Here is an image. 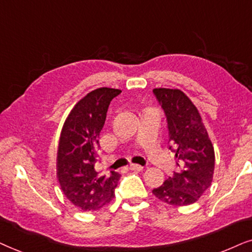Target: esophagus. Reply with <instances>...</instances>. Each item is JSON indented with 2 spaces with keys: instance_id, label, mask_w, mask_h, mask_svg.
<instances>
[{
  "instance_id": "1",
  "label": "esophagus",
  "mask_w": 252,
  "mask_h": 252,
  "mask_svg": "<svg viewBox=\"0 0 252 252\" xmlns=\"http://www.w3.org/2000/svg\"><path fill=\"white\" fill-rule=\"evenodd\" d=\"M129 168L131 170H136V172H143V170H144V167L139 166V165H135V163H131Z\"/></svg>"
}]
</instances>
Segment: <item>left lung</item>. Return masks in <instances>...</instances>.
Masks as SVG:
<instances>
[{
    "mask_svg": "<svg viewBox=\"0 0 252 252\" xmlns=\"http://www.w3.org/2000/svg\"><path fill=\"white\" fill-rule=\"evenodd\" d=\"M165 113L169 149L175 153L177 172L152 192L174 206L190 205L209 189L214 173V149L198 109L177 89H154Z\"/></svg>",
    "mask_w": 252,
    "mask_h": 252,
    "instance_id": "left-lung-1",
    "label": "left lung"
}]
</instances>
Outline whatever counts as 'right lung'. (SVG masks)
<instances>
[{"label": "right lung", "mask_w": 252, "mask_h": 252, "mask_svg": "<svg viewBox=\"0 0 252 252\" xmlns=\"http://www.w3.org/2000/svg\"><path fill=\"white\" fill-rule=\"evenodd\" d=\"M121 90L100 87L87 93L73 107L63 124L56 169L61 189L73 205L83 211L98 210L115 196L121 175L95 172L99 136L112 100Z\"/></svg>", "instance_id": "add662e5"}]
</instances>
